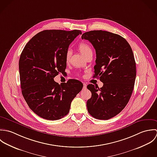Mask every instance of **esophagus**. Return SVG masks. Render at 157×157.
<instances>
[{"mask_svg":"<svg viewBox=\"0 0 157 157\" xmlns=\"http://www.w3.org/2000/svg\"><path fill=\"white\" fill-rule=\"evenodd\" d=\"M86 87H87V84H85V83H84V84H83V88H84V89H86Z\"/></svg>","mask_w":157,"mask_h":157,"instance_id":"34e87169","label":"esophagus"}]
</instances>
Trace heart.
<instances>
[{"instance_id":"b5f03b06","label":"heart","mask_w":157,"mask_h":157,"mask_svg":"<svg viewBox=\"0 0 157 157\" xmlns=\"http://www.w3.org/2000/svg\"><path fill=\"white\" fill-rule=\"evenodd\" d=\"M78 49L80 52L82 54V55L86 58L88 55L92 53V49L90 46L86 42H81L78 45ZM71 56V51L68 49L67 50L65 53V61L66 62H68L70 59V57Z\"/></svg>"}]
</instances>
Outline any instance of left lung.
Masks as SVG:
<instances>
[{"label": "left lung", "instance_id": "left-lung-1", "mask_svg": "<svg viewBox=\"0 0 157 157\" xmlns=\"http://www.w3.org/2000/svg\"><path fill=\"white\" fill-rule=\"evenodd\" d=\"M96 51L94 77L100 76L101 88L89 84L92 97L87 102L89 113L106 120L120 113L132 94L136 78V63L129 44L122 36L110 32L94 30L81 36Z\"/></svg>", "mask_w": 157, "mask_h": 157}]
</instances>
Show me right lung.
Instances as JSON below:
<instances>
[{
    "mask_svg": "<svg viewBox=\"0 0 157 157\" xmlns=\"http://www.w3.org/2000/svg\"><path fill=\"white\" fill-rule=\"evenodd\" d=\"M80 30H47L34 36L25 46L19 68L22 94L36 115L48 120L67 115L72 100L82 89V83L69 79L60 85L54 81L65 71V53Z\"/></svg>",
    "mask_w": 157,
    "mask_h": 157,
    "instance_id": "obj_1",
    "label": "right lung"
}]
</instances>
